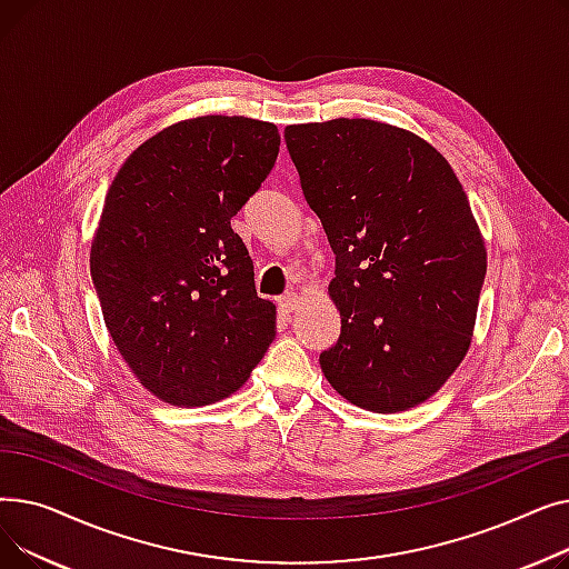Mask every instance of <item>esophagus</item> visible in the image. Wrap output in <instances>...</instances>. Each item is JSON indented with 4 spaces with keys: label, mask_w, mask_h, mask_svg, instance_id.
I'll list each match as a JSON object with an SVG mask.
<instances>
[{
    "label": "esophagus",
    "mask_w": 569,
    "mask_h": 569,
    "mask_svg": "<svg viewBox=\"0 0 569 569\" xmlns=\"http://www.w3.org/2000/svg\"><path fill=\"white\" fill-rule=\"evenodd\" d=\"M297 307H300V295L297 292H286L279 297V309L286 313H292Z\"/></svg>",
    "instance_id": "obj_1"
}]
</instances>
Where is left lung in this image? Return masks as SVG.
<instances>
[{"instance_id": "1", "label": "left lung", "mask_w": 569, "mask_h": 569, "mask_svg": "<svg viewBox=\"0 0 569 569\" xmlns=\"http://www.w3.org/2000/svg\"><path fill=\"white\" fill-rule=\"evenodd\" d=\"M337 267L341 337L320 367L350 403L399 412L427 401L468 352L487 249L452 166L373 119L286 127Z\"/></svg>"}]
</instances>
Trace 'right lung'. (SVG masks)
<instances>
[{"instance_id":"1","label":"right lung","mask_w":569,"mask_h":569,"mask_svg":"<svg viewBox=\"0 0 569 569\" xmlns=\"http://www.w3.org/2000/svg\"><path fill=\"white\" fill-rule=\"evenodd\" d=\"M269 122L207 114L142 142L108 189L89 269L136 378L172 406L239 390L274 341L277 309L230 219L279 157Z\"/></svg>"}]
</instances>
